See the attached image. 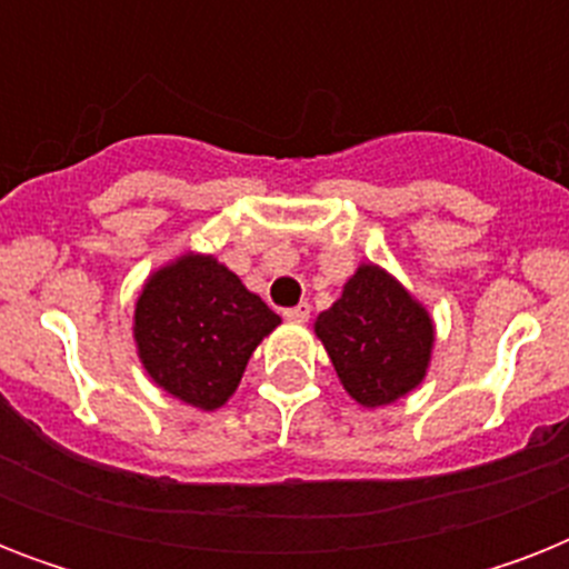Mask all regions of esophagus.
Returning <instances> with one entry per match:
<instances>
[{"instance_id":"1","label":"esophagus","mask_w":569,"mask_h":569,"mask_svg":"<svg viewBox=\"0 0 569 569\" xmlns=\"http://www.w3.org/2000/svg\"><path fill=\"white\" fill-rule=\"evenodd\" d=\"M283 316L289 321H307V319H310V303H298V307H289V310H283Z\"/></svg>"}]
</instances>
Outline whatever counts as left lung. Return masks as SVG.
I'll use <instances>...</instances> for the list:
<instances>
[{
	"mask_svg": "<svg viewBox=\"0 0 569 569\" xmlns=\"http://www.w3.org/2000/svg\"><path fill=\"white\" fill-rule=\"evenodd\" d=\"M316 337L348 396L363 407H380L422 383L433 325L396 277L360 266L342 298L316 319Z\"/></svg>",
	"mask_w": 569,
	"mask_h": 569,
	"instance_id": "obj_1",
	"label": "left lung"
}]
</instances>
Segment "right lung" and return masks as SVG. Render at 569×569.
<instances>
[{
  "instance_id": "obj_1",
  "label": "right lung",
  "mask_w": 569,
  "mask_h": 569,
  "mask_svg": "<svg viewBox=\"0 0 569 569\" xmlns=\"http://www.w3.org/2000/svg\"><path fill=\"white\" fill-rule=\"evenodd\" d=\"M277 325L280 316L212 257L159 268L136 303L147 375L200 410H214L236 392L253 348Z\"/></svg>"
}]
</instances>
